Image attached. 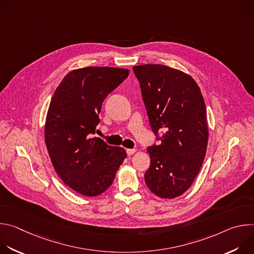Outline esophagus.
Returning a JSON list of instances; mask_svg holds the SVG:
<instances>
[{"mask_svg":"<svg viewBox=\"0 0 254 254\" xmlns=\"http://www.w3.org/2000/svg\"><path fill=\"white\" fill-rule=\"evenodd\" d=\"M134 153H135V150H134V149H127V156H131V155H133Z\"/></svg>","mask_w":254,"mask_h":254,"instance_id":"34e87169","label":"esophagus"}]
</instances>
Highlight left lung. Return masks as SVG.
I'll list each match as a JSON object with an SVG mask.
<instances>
[{
  "instance_id": "1",
  "label": "left lung",
  "mask_w": 254,
  "mask_h": 254,
  "mask_svg": "<svg viewBox=\"0 0 254 254\" xmlns=\"http://www.w3.org/2000/svg\"><path fill=\"white\" fill-rule=\"evenodd\" d=\"M132 70L152 130L162 140L148 148L151 166L144 181L161 198L179 197L193 184L206 155L209 132L203 95L196 81L178 69L143 64Z\"/></svg>"
}]
</instances>
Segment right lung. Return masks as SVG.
<instances>
[{
    "mask_svg": "<svg viewBox=\"0 0 254 254\" xmlns=\"http://www.w3.org/2000/svg\"><path fill=\"white\" fill-rule=\"evenodd\" d=\"M129 73L116 67L72 70L56 88L45 123V142L52 165L63 182L87 197L100 195L113 184L127 158L121 147L93 137L105 97Z\"/></svg>",
    "mask_w": 254,
    "mask_h": 254,
    "instance_id": "obj_1",
    "label": "right lung"
}]
</instances>
